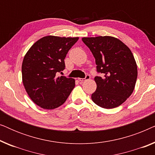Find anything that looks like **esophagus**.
Wrapping results in <instances>:
<instances>
[{
  "instance_id": "1",
  "label": "esophagus",
  "mask_w": 155,
  "mask_h": 155,
  "mask_svg": "<svg viewBox=\"0 0 155 155\" xmlns=\"http://www.w3.org/2000/svg\"><path fill=\"white\" fill-rule=\"evenodd\" d=\"M90 75H86V76H85V78H78V80H79V81L80 82H84V81H85V80H90Z\"/></svg>"
}]
</instances>
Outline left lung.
Wrapping results in <instances>:
<instances>
[{"instance_id": "8db88e82", "label": "left lung", "mask_w": 155, "mask_h": 155, "mask_svg": "<svg viewBox=\"0 0 155 155\" xmlns=\"http://www.w3.org/2000/svg\"><path fill=\"white\" fill-rule=\"evenodd\" d=\"M84 44L95 58L97 90L92 99L104 109H114L122 104L134 90L137 68L134 56L128 46L115 37L104 36L83 37Z\"/></svg>"}]
</instances>
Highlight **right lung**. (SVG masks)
<instances>
[{"label":"right lung","instance_id":"1","mask_svg":"<svg viewBox=\"0 0 155 155\" xmlns=\"http://www.w3.org/2000/svg\"><path fill=\"white\" fill-rule=\"evenodd\" d=\"M79 38L44 37L36 41L23 59L22 82L36 104L44 109L58 108L75 85L73 78L57 77L65 69L64 59Z\"/></svg>","mask_w":155,"mask_h":155}]
</instances>
